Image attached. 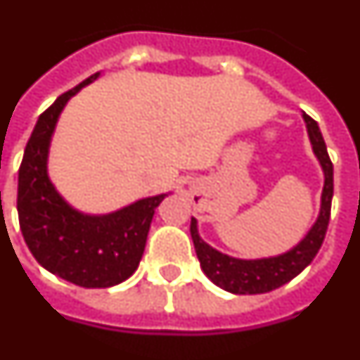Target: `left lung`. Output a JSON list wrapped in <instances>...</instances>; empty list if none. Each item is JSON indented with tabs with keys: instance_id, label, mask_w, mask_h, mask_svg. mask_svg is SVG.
<instances>
[{
	"instance_id": "left-lung-1",
	"label": "left lung",
	"mask_w": 360,
	"mask_h": 360,
	"mask_svg": "<svg viewBox=\"0 0 360 360\" xmlns=\"http://www.w3.org/2000/svg\"><path fill=\"white\" fill-rule=\"evenodd\" d=\"M311 146L324 170V188H322V203L315 225L311 226L306 238L283 255L259 259H240L226 256L219 250L205 243L198 234V221L192 217L190 234L194 241L195 255L203 273L207 274L217 288L225 289L234 295H259L278 289L283 283L291 282L313 262L328 231L329 214H331V199H333V165L328 155L324 137L320 134L319 124L304 113Z\"/></svg>"
}]
</instances>
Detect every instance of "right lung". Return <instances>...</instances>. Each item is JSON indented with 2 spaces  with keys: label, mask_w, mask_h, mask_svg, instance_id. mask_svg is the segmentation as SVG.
Wrapping results in <instances>:
<instances>
[{
  "label": "right lung",
  "mask_w": 360,
  "mask_h": 360,
  "mask_svg": "<svg viewBox=\"0 0 360 360\" xmlns=\"http://www.w3.org/2000/svg\"><path fill=\"white\" fill-rule=\"evenodd\" d=\"M101 72L60 95L32 129L18 172V217L27 247L49 273L80 288H111L137 271L153 212L168 194L139 199L117 212L89 216L75 210L47 175L51 137L72 95Z\"/></svg>",
  "instance_id": "1"
}]
</instances>
